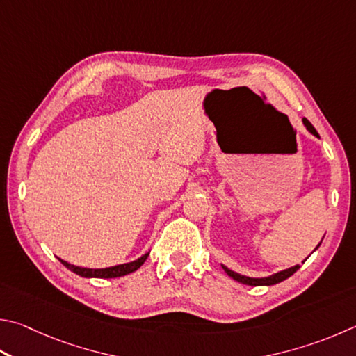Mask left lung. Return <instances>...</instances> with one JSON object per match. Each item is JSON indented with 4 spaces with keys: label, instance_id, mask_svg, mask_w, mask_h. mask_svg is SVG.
<instances>
[{
    "label": "left lung",
    "instance_id": "1",
    "mask_svg": "<svg viewBox=\"0 0 356 356\" xmlns=\"http://www.w3.org/2000/svg\"><path fill=\"white\" fill-rule=\"evenodd\" d=\"M302 121H303V124H305L307 131H308L309 134H313L314 137L319 138V134L316 132V129L313 127L312 122H309L307 118H303ZM321 243H322V241H321ZM321 243H319L318 245H316V249L319 248ZM316 249H314V250H316ZM307 258H308V257H307ZM303 261H305V260H303ZM221 266H222V269L225 270V274H227L229 277H232V279L236 280V282H240V283H244V285H249V286H270V285H275V283H280V282H283V280H286L288 277L293 275V274L296 273V270L300 268L299 264H296V266H293V268H288V269H285V270H280V273L273 274V275H269V277H261V279H254V277H245V275L238 274V273H235V270H232V269H229L227 266H224V264H221Z\"/></svg>",
    "mask_w": 356,
    "mask_h": 356
}]
</instances>
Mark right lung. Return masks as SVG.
I'll return each mask as SVG.
<instances>
[{"instance_id": "right-lung-1", "label": "right lung", "mask_w": 356, "mask_h": 356, "mask_svg": "<svg viewBox=\"0 0 356 356\" xmlns=\"http://www.w3.org/2000/svg\"><path fill=\"white\" fill-rule=\"evenodd\" d=\"M149 257V252L145 255H141L137 260H134L131 263H124V264H116V266L111 268H102V269H90V268H81V266H74V264H70L68 261H63L62 258H59L60 263L63 266L68 268L71 273H74L81 277H86V279H115V277H122L127 275L131 273H135L141 264L146 261V258Z\"/></svg>"}]
</instances>
